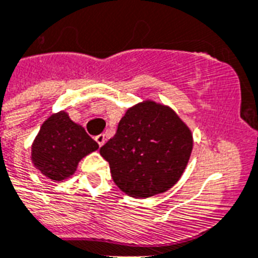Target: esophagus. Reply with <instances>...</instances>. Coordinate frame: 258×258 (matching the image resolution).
<instances>
[{"instance_id": "34e87169", "label": "esophagus", "mask_w": 258, "mask_h": 258, "mask_svg": "<svg viewBox=\"0 0 258 258\" xmlns=\"http://www.w3.org/2000/svg\"><path fill=\"white\" fill-rule=\"evenodd\" d=\"M95 141L98 142L99 146L102 147L103 145L105 144V136H104V134H99V136H96V137H95Z\"/></svg>"}]
</instances>
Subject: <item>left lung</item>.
I'll list each match as a JSON object with an SVG mask.
<instances>
[{
  "instance_id": "left-lung-1",
  "label": "left lung",
  "mask_w": 258,
  "mask_h": 258,
  "mask_svg": "<svg viewBox=\"0 0 258 258\" xmlns=\"http://www.w3.org/2000/svg\"><path fill=\"white\" fill-rule=\"evenodd\" d=\"M193 134L168 105L150 99L127 108L117 132L100 149L114 184L134 198L160 195L188 166Z\"/></svg>"
}]
</instances>
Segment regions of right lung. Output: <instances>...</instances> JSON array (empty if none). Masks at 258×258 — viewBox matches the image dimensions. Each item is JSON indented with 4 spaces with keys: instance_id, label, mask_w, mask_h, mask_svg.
<instances>
[{
    "instance_id": "obj_1",
    "label": "right lung",
    "mask_w": 258,
    "mask_h": 258,
    "mask_svg": "<svg viewBox=\"0 0 258 258\" xmlns=\"http://www.w3.org/2000/svg\"><path fill=\"white\" fill-rule=\"evenodd\" d=\"M98 149L85 127L60 111L41 125L31 146V160L44 176L58 182L74 175L81 159Z\"/></svg>"
}]
</instances>
